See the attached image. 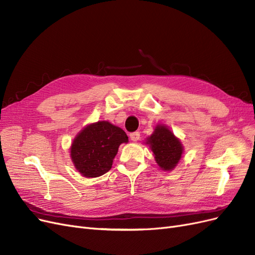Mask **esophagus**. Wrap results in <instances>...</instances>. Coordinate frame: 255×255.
<instances>
[{
    "label": "esophagus",
    "mask_w": 255,
    "mask_h": 255,
    "mask_svg": "<svg viewBox=\"0 0 255 255\" xmlns=\"http://www.w3.org/2000/svg\"><path fill=\"white\" fill-rule=\"evenodd\" d=\"M129 138H130V140H132V141H137L140 138V134H139V132L130 133L129 134Z\"/></svg>",
    "instance_id": "obj_1"
}]
</instances>
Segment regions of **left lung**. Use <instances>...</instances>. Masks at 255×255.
Here are the masks:
<instances>
[{
    "instance_id": "left-lung-1",
    "label": "left lung",
    "mask_w": 255,
    "mask_h": 255,
    "mask_svg": "<svg viewBox=\"0 0 255 255\" xmlns=\"http://www.w3.org/2000/svg\"><path fill=\"white\" fill-rule=\"evenodd\" d=\"M150 146L154 159L161 170L171 171L182 158L184 146L167 126L156 125L154 132L145 139Z\"/></svg>"
}]
</instances>
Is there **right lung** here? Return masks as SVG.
Listing matches in <instances>:
<instances>
[{"label": "right lung", "instance_id": "obj_1", "mask_svg": "<svg viewBox=\"0 0 255 255\" xmlns=\"http://www.w3.org/2000/svg\"><path fill=\"white\" fill-rule=\"evenodd\" d=\"M128 142L122 128L109 121H98L85 127L74 137L70 157L83 176L98 177L111 170L119 145Z\"/></svg>", "mask_w": 255, "mask_h": 255}]
</instances>
